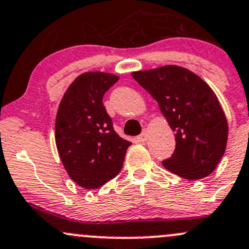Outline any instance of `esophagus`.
Listing matches in <instances>:
<instances>
[{"instance_id": "34e87169", "label": "esophagus", "mask_w": 249, "mask_h": 249, "mask_svg": "<svg viewBox=\"0 0 249 249\" xmlns=\"http://www.w3.org/2000/svg\"><path fill=\"white\" fill-rule=\"evenodd\" d=\"M148 137H149V133H148V130L144 129L143 130V132L141 133L140 136H138V141H141V142H146L148 141Z\"/></svg>"}]
</instances>
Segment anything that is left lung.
<instances>
[{"mask_svg": "<svg viewBox=\"0 0 249 249\" xmlns=\"http://www.w3.org/2000/svg\"><path fill=\"white\" fill-rule=\"evenodd\" d=\"M131 75L158 101L175 131V150L162 161L164 168L187 180L210 175L223 158L228 141V122L214 91L197 74L179 65Z\"/></svg>", "mask_w": 249, "mask_h": 249, "instance_id": "8db88e82", "label": "left lung"}]
</instances>
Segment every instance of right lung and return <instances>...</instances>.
I'll return each instance as SVG.
<instances>
[{
	"label": "right lung",
	"mask_w": 249,
	"mask_h": 249,
	"mask_svg": "<svg viewBox=\"0 0 249 249\" xmlns=\"http://www.w3.org/2000/svg\"><path fill=\"white\" fill-rule=\"evenodd\" d=\"M119 77L101 71L81 74L68 87L56 116V145L70 179L94 190L122 169L131 142L119 137L103 98Z\"/></svg>",
	"instance_id": "add662e5"
}]
</instances>
